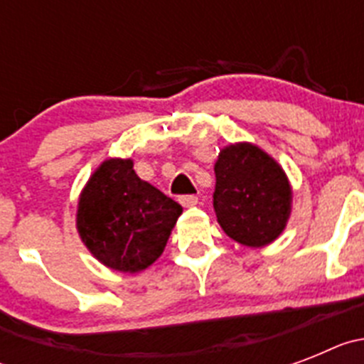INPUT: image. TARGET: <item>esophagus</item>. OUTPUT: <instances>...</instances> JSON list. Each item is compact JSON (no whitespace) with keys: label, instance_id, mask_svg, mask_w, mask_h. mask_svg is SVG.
Wrapping results in <instances>:
<instances>
[{"label":"esophagus","instance_id":"esophagus-1","mask_svg":"<svg viewBox=\"0 0 364 364\" xmlns=\"http://www.w3.org/2000/svg\"><path fill=\"white\" fill-rule=\"evenodd\" d=\"M178 202L184 205V208H191V205L198 204V197H195V195H182V197L178 198Z\"/></svg>","mask_w":364,"mask_h":364}]
</instances>
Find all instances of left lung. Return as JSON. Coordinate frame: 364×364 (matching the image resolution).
I'll list each match as a JSON object with an SVG mask.
<instances>
[{
    "instance_id": "obj_1",
    "label": "left lung",
    "mask_w": 364,
    "mask_h": 364,
    "mask_svg": "<svg viewBox=\"0 0 364 364\" xmlns=\"http://www.w3.org/2000/svg\"><path fill=\"white\" fill-rule=\"evenodd\" d=\"M213 208L224 233L250 247L272 244L291 213V188L277 160L250 142L231 144L215 162Z\"/></svg>"
}]
</instances>
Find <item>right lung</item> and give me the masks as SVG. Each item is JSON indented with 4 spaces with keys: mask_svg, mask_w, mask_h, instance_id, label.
I'll list each match as a JSON object with an SVG mask.
<instances>
[{
    "mask_svg": "<svg viewBox=\"0 0 364 364\" xmlns=\"http://www.w3.org/2000/svg\"><path fill=\"white\" fill-rule=\"evenodd\" d=\"M182 205L134 173L131 159L100 164L78 200L76 228L107 268L138 273L162 255Z\"/></svg>",
    "mask_w": 364,
    "mask_h": 364,
    "instance_id": "obj_1",
    "label": "right lung"
}]
</instances>
